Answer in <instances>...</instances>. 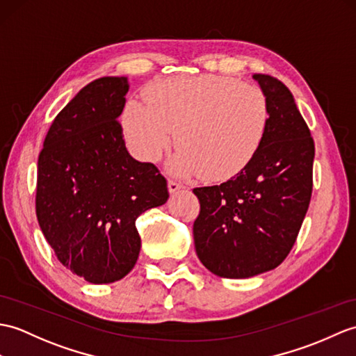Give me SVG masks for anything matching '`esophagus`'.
<instances>
[{
  "label": "esophagus",
  "instance_id": "obj_1",
  "mask_svg": "<svg viewBox=\"0 0 356 356\" xmlns=\"http://www.w3.org/2000/svg\"><path fill=\"white\" fill-rule=\"evenodd\" d=\"M185 186L184 185H180V184H177V181H175V180H168V191H170V194H176V193H179V191H181V189H184Z\"/></svg>",
  "mask_w": 356,
  "mask_h": 356
}]
</instances>
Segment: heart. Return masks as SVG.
<instances>
[{
    "mask_svg": "<svg viewBox=\"0 0 356 356\" xmlns=\"http://www.w3.org/2000/svg\"><path fill=\"white\" fill-rule=\"evenodd\" d=\"M147 104L129 100L122 130L136 158L156 162L175 134L177 154L170 171L225 181L239 175L259 152L270 124L267 95L258 86L216 74L156 80Z\"/></svg>",
    "mask_w": 356,
    "mask_h": 356,
    "instance_id": "1",
    "label": "heart"
}]
</instances>
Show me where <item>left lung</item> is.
<instances>
[{"mask_svg":"<svg viewBox=\"0 0 356 356\" xmlns=\"http://www.w3.org/2000/svg\"><path fill=\"white\" fill-rule=\"evenodd\" d=\"M270 104L259 152L221 185L195 188L198 259L213 275L247 279L276 268L293 249L312 194L314 140L282 81L253 74Z\"/></svg>","mask_w":356,"mask_h":356,"instance_id":"1","label":"left lung"}]
</instances>
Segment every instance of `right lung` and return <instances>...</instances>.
Masks as SVG:
<instances>
[{
    "label": "right lung",
    "mask_w": 356,
    "mask_h": 356,
    "mask_svg": "<svg viewBox=\"0 0 356 356\" xmlns=\"http://www.w3.org/2000/svg\"><path fill=\"white\" fill-rule=\"evenodd\" d=\"M126 77L90 81L54 118L38 159L36 216L57 259L90 284L135 267L140 213L168 200L167 180L129 154L117 121Z\"/></svg>",
    "instance_id": "right-lung-1"
}]
</instances>
